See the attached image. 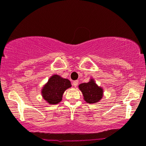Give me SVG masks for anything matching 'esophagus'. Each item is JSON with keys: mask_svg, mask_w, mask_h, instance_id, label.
I'll use <instances>...</instances> for the list:
<instances>
[{"mask_svg": "<svg viewBox=\"0 0 146 146\" xmlns=\"http://www.w3.org/2000/svg\"><path fill=\"white\" fill-rule=\"evenodd\" d=\"M78 81H73V86H74V87H76L77 86V85H78Z\"/></svg>", "mask_w": 146, "mask_h": 146, "instance_id": "34e87169", "label": "esophagus"}]
</instances>
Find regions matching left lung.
<instances>
[{"mask_svg": "<svg viewBox=\"0 0 146 146\" xmlns=\"http://www.w3.org/2000/svg\"><path fill=\"white\" fill-rule=\"evenodd\" d=\"M79 89L82 92L83 99L88 104H96L104 96V89L98 86L94 79L91 78L88 83H81Z\"/></svg>", "mask_w": 146, "mask_h": 146, "instance_id": "left-lung-1", "label": "left lung"}]
</instances>
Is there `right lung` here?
Here are the masks:
<instances>
[{
  "label": "right lung",
  "mask_w": 146,
  "mask_h": 146,
  "mask_svg": "<svg viewBox=\"0 0 146 146\" xmlns=\"http://www.w3.org/2000/svg\"><path fill=\"white\" fill-rule=\"evenodd\" d=\"M71 87L69 79L63 78L60 75H53L42 87V97L47 104L56 105L61 102L64 92Z\"/></svg>",
  "instance_id": "obj_1"
}]
</instances>
